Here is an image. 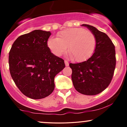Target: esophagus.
<instances>
[{"label":"esophagus","mask_w":127,"mask_h":127,"mask_svg":"<svg viewBox=\"0 0 127 127\" xmlns=\"http://www.w3.org/2000/svg\"><path fill=\"white\" fill-rule=\"evenodd\" d=\"M64 63H65V66H68V62H67V60H64Z\"/></svg>","instance_id":"esophagus-1"}]
</instances>
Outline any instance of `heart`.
Returning <instances> with one entry per match:
<instances>
[{"label":"heart","instance_id":"1","mask_svg":"<svg viewBox=\"0 0 127 127\" xmlns=\"http://www.w3.org/2000/svg\"><path fill=\"white\" fill-rule=\"evenodd\" d=\"M48 46L54 54L61 56L68 52L74 60L83 62L91 56L95 50L96 39L94 34L82 28H70L61 32L57 38L51 37Z\"/></svg>","mask_w":127,"mask_h":127}]
</instances>
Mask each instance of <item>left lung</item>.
<instances>
[{"label":"left lung","instance_id":"1","mask_svg":"<svg viewBox=\"0 0 127 127\" xmlns=\"http://www.w3.org/2000/svg\"><path fill=\"white\" fill-rule=\"evenodd\" d=\"M95 36L96 46L93 55L85 62L70 63L72 79L77 91L84 95H94L108 87L116 66L115 45L109 36L95 27L82 24Z\"/></svg>","mask_w":127,"mask_h":127}]
</instances>
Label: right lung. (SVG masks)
I'll use <instances>...</instances> for the list:
<instances>
[{
  "label": "right lung",
  "instance_id": "1",
  "mask_svg": "<svg viewBox=\"0 0 127 127\" xmlns=\"http://www.w3.org/2000/svg\"><path fill=\"white\" fill-rule=\"evenodd\" d=\"M51 33L41 30L23 34L15 40L9 53L13 81L24 95L41 99L52 93L54 78L65 67L64 62L51 52L47 41Z\"/></svg>",
  "mask_w": 127,
  "mask_h": 127
}]
</instances>
